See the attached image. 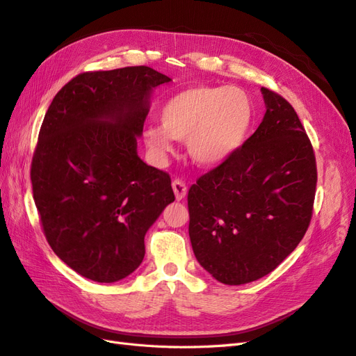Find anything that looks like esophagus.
Listing matches in <instances>:
<instances>
[{
    "label": "esophagus",
    "instance_id": "obj_1",
    "mask_svg": "<svg viewBox=\"0 0 356 356\" xmlns=\"http://www.w3.org/2000/svg\"><path fill=\"white\" fill-rule=\"evenodd\" d=\"M172 188H174L177 200H182L187 196V187L181 179H175L174 182H172Z\"/></svg>",
    "mask_w": 356,
    "mask_h": 356
}]
</instances>
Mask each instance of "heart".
Returning a JSON list of instances; mask_svg holds the SVG:
<instances>
[{
	"label": "heart",
	"instance_id": "obj_1",
	"mask_svg": "<svg viewBox=\"0 0 356 356\" xmlns=\"http://www.w3.org/2000/svg\"><path fill=\"white\" fill-rule=\"evenodd\" d=\"M254 105L236 86H193L169 98L160 108V126L144 129V143L161 161L172 152V139L184 141L190 159L200 168H217L243 145Z\"/></svg>",
	"mask_w": 356,
	"mask_h": 356
}]
</instances>
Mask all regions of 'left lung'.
Here are the masks:
<instances>
[{
    "mask_svg": "<svg viewBox=\"0 0 356 356\" xmlns=\"http://www.w3.org/2000/svg\"><path fill=\"white\" fill-rule=\"evenodd\" d=\"M266 114L225 163L188 190V234L200 266L225 285L257 281L293 252L310 224L314 148L288 101L261 88Z\"/></svg>",
    "mask_w": 356,
    "mask_h": 356,
    "instance_id": "left-lung-1",
    "label": "left lung"
}]
</instances>
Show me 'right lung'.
<instances>
[{
  "label": "right lung",
  "instance_id": "obj_1",
  "mask_svg": "<svg viewBox=\"0 0 356 356\" xmlns=\"http://www.w3.org/2000/svg\"><path fill=\"white\" fill-rule=\"evenodd\" d=\"M148 67L83 72L56 93L31 165L46 239L74 272L111 284L134 273L147 230L175 200L170 177L138 156L153 90Z\"/></svg>",
  "mask_w": 356,
  "mask_h": 356
}]
</instances>
